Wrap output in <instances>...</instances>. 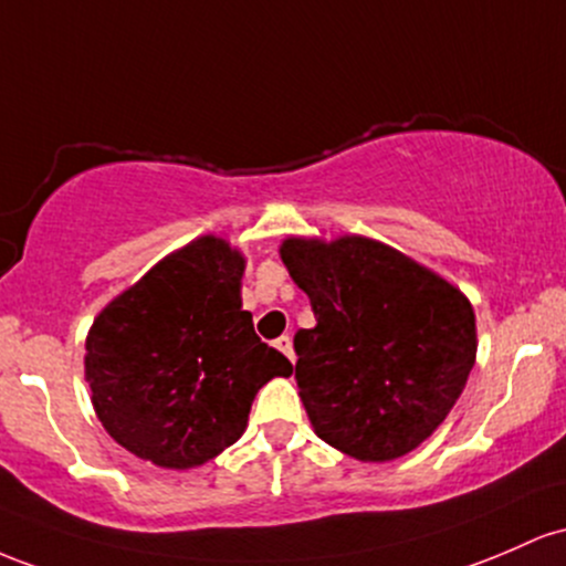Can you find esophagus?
<instances>
[{"label": "esophagus", "instance_id": "obj_1", "mask_svg": "<svg viewBox=\"0 0 566 566\" xmlns=\"http://www.w3.org/2000/svg\"><path fill=\"white\" fill-rule=\"evenodd\" d=\"M275 347L285 355V358L294 360V345H291V336H281V339H275Z\"/></svg>", "mask_w": 566, "mask_h": 566}]
</instances>
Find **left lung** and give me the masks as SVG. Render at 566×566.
I'll return each mask as SVG.
<instances>
[{"mask_svg": "<svg viewBox=\"0 0 566 566\" xmlns=\"http://www.w3.org/2000/svg\"><path fill=\"white\" fill-rule=\"evenodd\" d=\"M291 277L315 328L294 336L296 385L315 433L364 462L396 460L447 420L475 360L471 302L390 245L289 238Z\"/></svg>", "mask_w": 566, "mask_h": 566, "instance_id": "1", "label": "left lung"}]
</instances>
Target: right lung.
<instances>
[{
    "label": "right lung",
    "instance_id": "obj_1",
    "mask_svg": "<svg viewBox=\"0 0 566 566\" xmlns=\"http://www.w3.org/2000/svg\"><path fill=\"white\" fill-rule=\"evenodd\" d=\"M243 256L200 238L95 317L85 377L119 447L160 468L202 465L240 438L253 398L294 366L240 307Z\"/></svg>",
    "mask_w": 566,
    "mask_h": 566
}]
</instances>
